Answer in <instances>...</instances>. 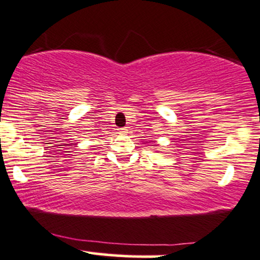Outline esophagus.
<instances>
[{
  "instance_id": "obj_1",
  "label": "esophagus",
  "mask_w": 260,
  "mask_h": 260,
  "mask_svg": "<svg viewBox=\"0 0 260 260\" xmlns=\"http://www.w3.org/2000/svg\"><path fill=\"white\" fill-rule=\"evenodd\" d=\"M118 133H120V134H127L128 129H127V128H118Z\"/></svg>"
}]
</instances>
